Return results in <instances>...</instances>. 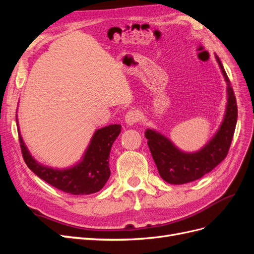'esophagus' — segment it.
Listing matches in <instances>:
<instances>
[{
	"mask_svg": "<svg viewBox=\"0 0 254 254\" xmlns=\"http://www.w3.org/2000/svg\"><path fill=\"white\" fill-rule=\"evenodd\" d=\"M140 121V114L137 111L135 110H129L126 113V117H125V122L127 123V125L129 126H132L134 125L135 123H137Z\"/></svg>",
	"mask_w": 254,
	"mask_h": 254,
	"instance_id": "obj_1",
	"label": "esophagus"
}]
</instances>
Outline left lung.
I'll use <instances>...</instances> for the list:
<instances>
[{
	"instance_id": "obj_1",
	"label": "left lung",
	"mask_w": 254,
	"mask_h": 254,
	"mask_svg": "<svg viewBox=\"0 0 254 254\" xmlns=\"http://www.w3.org/2000/svg\"><path fill=\"white\" fill-rule=\"evenodd\" d=\"M227 83V105L221 124L210 141L197 151L187 152L155 129L147 128L145 136L158 172L164 181L184 184L201 178L224 160L231 145L237 122V105L233 89L218 56L215 55Z\"/></svg>"
}]
</instances>
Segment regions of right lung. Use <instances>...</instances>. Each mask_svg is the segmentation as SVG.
<instances>
[{
	"label": "right lung",
	"mask_w": 254,
	"mask_h": 254,
	"mask_svg": "<svg viewBox=\"0 0 254 254\" xmlns=\"http://www.w3.org/2000/svg\"><path fill=\"white\" fill-rule=\"evenodd\" d=\"M20 146L26 165L39 178L54 188L72 195H89L101 190L110 177L109 156L112 144L121 133L122 126L113 124L95 130L81 159L65 168L43 165L32 156L20 132L16 117Z\"/></svg>",
	"instance_id": "add662e5"
}]
</instances>
